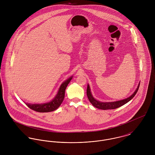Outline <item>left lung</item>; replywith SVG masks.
<instances>
[{"label": "left lung", "mask_w": 155, "mask_h": 155, "mask_svg": "<svg viewBox=\"0 0 155 155\" xmlns=\"http://www.w3.org/2000/svg\"><path fill=\"white\" fill-rule=\"evenodd\" d=\"M140 84V82L138 84L137 88L131 96H130L129 97H128L127 98H125V99H123L121 100H119V101H111V102H102V101L97 100L93 97V95L91 93V88H90L89 84H88V86H87V97L88 98L89 101L92 104V106H94L95 107L99 109H101V110L115 109H117V108L125 104L126 103L129 102L131 99H133V97L135 95V94H137V92L138 90Z\"/></svg>", "instance_id": "8db88e82"}]
</instances>
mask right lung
<instances>
[{
	"label": "right lung",
	"instance_id": "1",
	"mask_svg": "<svg viewBox=\"0 0 155 155\" xmlns=\"http://www.w3.org/2000/svg\"><path fill=\"white\" fill-rule=\"evenodd\" d=\"M73 76H70L65 81H64L60 85L59 89L55 96V97L51 100L49 102L41 103V104H31L26 103L25 104L31 109L36 111L44 113V112H49L55 110L57 109L60 105L61 104L65 95V90L66 87L72 79Z\"/></svg>",
	"mask_w": 155,
	"mask_h": 155
}]
</instances>
